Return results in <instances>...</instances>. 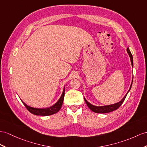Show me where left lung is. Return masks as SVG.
Listing matches in <instances>:
<instances>
[{
	"instance_id": "left-lung-1",
	"label": "left lung",
	"mask_w": 147,
	"mask_h": 147,
	"mask_svg": "<svg viewBox=\"0 0 147 147\" xmlns=\"http://www.w3.org/2000/svg\"><path fill=\"white\" fill-rule=\"evenodd\" d=\"M127 53H128V55H129L130 57V60H131V65L132 67L134 66V62H133V57H132L131 53L130 51V49L129 48H127ZM132 83H133V80H132L131 82V84L130 85V87L129 88V90H128V92L127 93V94L125 95L124 97L119 102H117L116 103H114V104H112V105H105V106H95V105H92L91 103H89L87 101V100H86L84 98L85 100V102L86 103V104L87 105V106L88 107V108L90 109L92 111H93L95 113H109L111 112H113V111L117 109H118L119 108V107L121 106V105L122 104L123 102H124L125 98H126V96L128 94V93L129 92V91L130 90V88L131 87V85H132Z\"/></svg>"
}]
</instances>
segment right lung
<instances>
[{"mask_svg":"<svg viewBox=\"0 0 147 147\" xmlns=\"http://www.w3.org/2000/svg\"><path fill=\"white\" fill-rule=\"evenodd\" d=\"M64 95H65V88H63V90L62 92V94L60 96L59 100L57 101V103H55L53 106L49 107V108H45V109H37V108H33V107H31L30 106L27 105L22 100H21L24 103L25 107H26L27 109L29 111V112L34 114L35 115H42V116H49L53 115V114H55L57 113L61 109L63 98H64Z\"/></svg>","mask_w":147,"mask_h":147,"instance_id":"add662e5","label":"right lung"}]
</instances>
